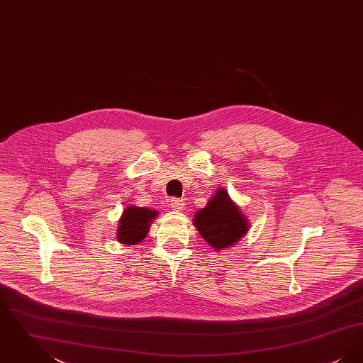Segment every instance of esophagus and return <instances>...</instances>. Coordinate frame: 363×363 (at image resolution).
Returning a JSON list of instances; mask_svg holds the SVG:
<instances>
[{
  "mask_svg": "<svg viewBox=\"0 0 363 363\" xmlns=\"http://www.w3.org/2000/svg\"><path fill=\"white\" fill-rule=\"evenodd\" d=\"M184 206H185V201H184L182 199H173V200H172V207H173L174 209H177V211L184 209Z\"/></svg>",
  "mask_w": 363,
  "mask_h": 363,
  "instance_id": "34e87169",
  "label": "esophagus"
}]
</instances>
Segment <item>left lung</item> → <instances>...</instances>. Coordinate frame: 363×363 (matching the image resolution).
Returning a JSON list of instances; mask_svg holds the SVG:
<instances>
[{"instance_id":"left-lung-1","label":"left lung","mask_w":363,"mask_h":363,"mask_svg":"<svg viewBox=\"0 0 363 363\" xmlns=\"http://www.w3.org/2000/svg\"><path fill=\"white\" fill-rule=\"evenodd\" d=\"M193 225L215 252H222L241 241L249 231V220L225 188H218L193 218Z\"/></svg>"}]
</instances>
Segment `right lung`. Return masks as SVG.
Segmentation results:
<instances>
[{"instance_id":"1","label":"right lung","mask_w":363,"mask_h":363,"mask_svg":"<svg viewBox=\"0 0 363 363\" xmlns=\"http://www.w3.org/2000/svg\"><path fill=\"white\" fill-rule=\"evenodd\" d=\"M157 211L151 208L129 206L122 212L118 228L117 240L126 246L138 245L147 237L152 220H155Z\"/></svg>"}]
</instances>
